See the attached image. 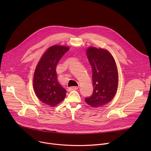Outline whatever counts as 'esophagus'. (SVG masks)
I'll return each instance as SVG.
<instances>
[{
	"instance_id": "esophagus-1",
	"label": "esophagus",
	"mask_w": 151,
	"mask_h": 151,
	"mask_svg": "<svg viewBox=\"0 0 151 151\" xmlns=\"http://www.w3.org/2000/svg\"><path fill=\"white\" fill-rule=\"evenodd\" d=\"M78 89V87H76V86H73V87H70V88H68V91H74V90H77Z\"/></svg>"
}]
</instances>
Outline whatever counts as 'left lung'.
<instances>
[{"label":"left lung","instance_id":"left-lung-1","mask_svg":"<svg viewBox=\"0 0 151 151\" xmlns=\"http://www.w3.org/2000/svg\"><path fill=\"white\" fill-rule=\"evenodd\" d=\"M87 56L92 67L93 91L86 102L92 107L102 106L114 97L118 86V73L115 60L104 49L89 47Z\"/></svg>","mask_w":151,"mask_h":151}]
</instances>
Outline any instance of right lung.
I'll return each instance as SVG.
<instances>
[{
  "instance_id": "1",
  "label": "right lung",
  "mask_w": 151,
  "mask_h": 151,
  "mask_svg": "<svg viewBox=\"0 0 151 151\" xmlns=\"http://www.w3.org/2000/svg\"><path fill=\"white\" fill-rule=\"evenodd\" d=\"M69 47L54 45L44 53L36 67L34 75V89L36 96L43 104L53 107L66 96L67 91L57 79L56 66Z\"/></svg>"
}]
</instances>
